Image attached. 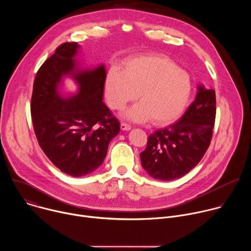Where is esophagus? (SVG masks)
Wrapping results in <instances>:
<instances>
[{"label": "esophagus", "instance_id": "1", "mask_svg": "<svg viewBox=\"0 0 251 251\" xmlns=\"http://www.w3.org/2000/svg\"><path fill=\"white\" fill-rule=\"evenodd\" d=\"M120 127H121V129H122L123 131H129V130L132 128L131 125H129V124L125 123V122H122V123L120 124Z\"/></svg>", "mask_w": 251, "mask_h": 251}]
</instances>
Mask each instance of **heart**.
Returning a JSON list of instances; mask_svg holds the SVG:
<instances>
[{"instance_id": "obj_1", "label": "heart", "mask_w": 251, "mask_h": 251, "mask_svg": "<svg viewBox=\"0 0 251 251\" xmlns=\"http://www.w3.org/2000/svg\"><path fill=\"white\" fill-rule=\"evenodd\" d=\"M192 81L187 71L166 56L137 55L127 59L123 71L111 68L105 78V97L112 109L140 101L124 112L126 119L164 125L180 115L189 100Z\"/></svg>"}]
</instances>
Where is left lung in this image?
Wrapping results in <instances>:
<instances>
[{
  "instance_id": "8db88e82",
  "label": "left lung",
  "mask_w": 251,
  "mask_h": 251,
  "mask_svg": "<svg viewBox=\"0 0 251 251\" xmlns=\"http://www.w3.org/2000/svg\"><path fill=\"white\" fill-rule=\"evenodd\" d=\"M216 111V92L199 85L196 99L182 118L148 137L147 147L140 154L144 170L160 181L188 174L210 144Z\"/></svg>"
}]
</instances>
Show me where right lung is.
Returning a JSON list of instances; mask_svg holds the SVG:
<instances>
[{
  "label": "right lung",
  "instance_id": "add662e5",
  "mask_svg": "<svg viewBox=\"0 0 251 251\" xmlns=\"http://www.w3.org/2000/svg\"><path fill=\"white\" fill-rule=\"evenodd\" d=\"M77 43H64L40 67L33 82L30 113L39 144L61 172L82 176L104 161L120 123L103 100L104 65L80 69ZM64 76L73 78L79 92L64 98L59 87Z\"/></svg>",
  "mask_w": 251,
  "mask_h": 251
}]
</instances>
